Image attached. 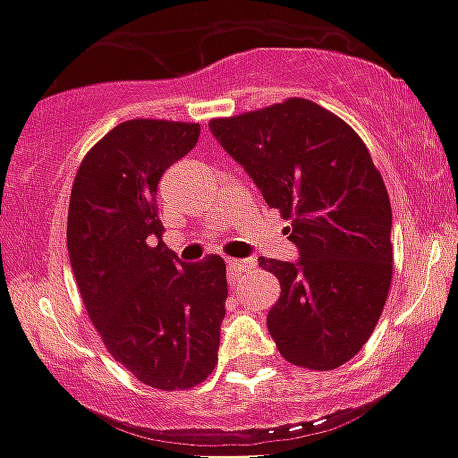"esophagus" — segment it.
I'll list each match as a JSON object with an SVG mask.
<instances>
[{"label": "esophagus", "instance_id": "esophagus-1", "mask_svg": "<svg viewBox=\"0 0 458 458\" xmlns=\"http://www.w3.org/2000/svg\"><path fill=\"white\" fill-rule=\"evenodd\" d=\"M225 266H228L230 279H237V276L246 275L248 270L257 266L255 259H225Z\"/></svg>", "mask_w": 458, "mask_h": 458}]
</instances>
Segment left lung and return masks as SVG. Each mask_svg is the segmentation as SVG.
I'll return each instance as SVG.
<instances>
[{
	"instance_id": "8db88e82",
	"label": "left lung",
	"mask_w": 458,
	"mask_h": 458,
	"mask_svg": "<svg viewBox=\"0 0 458 458\" xmlns=\"http://www.w3.org/2000/svg\"><path fill=\"white\" fill-rule=\"evenodd\" d=\"M284 219L299 261L259 259L279 276L267 332L285 361L335 370L370 339L392 281V208L366 143L308 99L208 123Z\"/></svg>"
}]
</instances>
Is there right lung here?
Here are the masks:
<instances>
[{"label": "right lung", "mask_w": 458, "mask_h": 458, "mask_svg": "<svg viewBox=\"0 0 458 458\" xmlns=\"http://www.w3.org/2000/svg\"><path fill=\"white\" fill-rule=\"evenodd\" d=\"M199 123L131 119L92 146L68 208V255L108 352L141 383L188 390L216 366L225 263H183L161 242L157 186L199 140Z\"/></svg>", "instance_id": "obj_1"}]
</instances>
